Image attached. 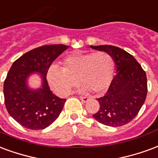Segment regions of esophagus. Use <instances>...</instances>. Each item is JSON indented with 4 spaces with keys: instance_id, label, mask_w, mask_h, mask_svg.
Instances as JSON below:
<instances>
[{
    "instance_id": "esophagus-1",
    "label": "esophagus",
    "mask_w": 158,
    "mask_h": 158,
    "mask_svg": "<svg viewBox=\"0 0 158 158\" xmlns=\"http://www.w3.org/2000/svg\"><path fill=\"white\" fill-rule=\"evenodd\" d=\"M80 99L81 100V102L82 103H87L89 100H90V98H87V97H80Z\"/></svg>"
}]
</instances>
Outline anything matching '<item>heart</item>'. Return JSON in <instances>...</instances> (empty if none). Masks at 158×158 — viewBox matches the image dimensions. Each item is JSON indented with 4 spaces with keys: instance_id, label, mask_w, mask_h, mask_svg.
<instances>
[{
    "instance_id": "1",
    "label": "heart",
    "mask_w": 158,
    "mask_h": 158,
    "mask_svg": "<svg viewBox=\"0 0 158 158\" xmlns=\"http://www.w3.org/2000/svg\"><path fill=\"white\" fill-rule=\"evenodd\" d=\"M63 67L49 66L47 81L54 92L66 95L78 81L83 84L82 91L100 94L108 90L112 82L114 59L108 52L74 53L65 56Z\"/></svg>"
}]
</instances>
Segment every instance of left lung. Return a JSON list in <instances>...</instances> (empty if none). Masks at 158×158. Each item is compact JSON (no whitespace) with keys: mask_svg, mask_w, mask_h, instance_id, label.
Here are the masks:
<instances>
[{"mask_svg":"<svg viewBox=\"0 0 158 158\" xmlns=\"http://www.w3.org/2000/svg\"><path fill=\"white\" fill-rule=\"evenodd\" d=\"M93 49L108 52L114 59L116 75L109 90L98 98L99 110L93 117L103 125L118 127L137 115L147 93V75L133 55L112 45H90Z\"/></svg>","mask_w":158,"mask_h":158,"instance_id":"1","label":"left lung"}]
</instances>
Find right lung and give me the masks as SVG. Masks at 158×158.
Returning a JSON list of instances; mask_svg holds the SVG:
<instances>
[{
	"label": "right lung",
	"mask_w": 158,
	"mask_h": 158,
	"mask_svg": "<svg viewBox=\"0 0 158 158\" xmlns=\"http://www.w3.org/2000/svg\"><path fill=\"white\" fill-rule=\"evenodd\" d=\"M69 48L64 44L44 45L25 53L13 62L4 81V98L9 114L22 126L43 130L58 118L65 99L50 91L46 75L52 62ZM38 74L41 86L33 89L28 78Z\"/></svg>",
	"instance_id": "right-lung-1"
}]
</instances>
